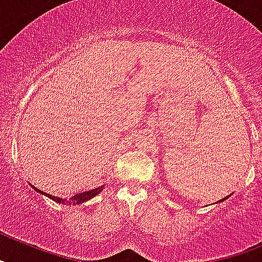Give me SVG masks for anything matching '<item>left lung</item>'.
<instances>
[{
    "label": "left lung",
    "mask_w": 262,
    "mask_h": 262,
    "mask_svg": "<svg viewBox=\"0 0 262 262\" xmlns=\"http://www.w3.org/2000/svg\"><path fill=\"white\" fill-rule=\"evenodd\" d=\"M225 200H228V196H225V198H224V200H221V201H225Z\"/></svg>",
    "instance_id": "left-lung-1"
}]
</instances>
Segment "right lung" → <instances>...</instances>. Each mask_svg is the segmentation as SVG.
Listing matches in <instances>:
<instances>
[{
	"mask_svg": "<svg viewBox=\"0 0 262 262\" xmlns=\"http://www.w3.org/2000/svg\"><path fill=\"white\" fill-rule=\"evenodd\" d=\"M32 187H33V189L36 190L37 193L44 194V195H47L48 198H51L52 201L57 202V204H73V205L83 204V202H85V201L91 200V198H94V196L97 195V194L100 193V191H103V186H100V187H96V189L88 190V191H84V193L76 194V195H73L72 198H69V201H67V200H62V198H57V196H55V195H51V194L44 193V191H41V190L36 189L34 186H32Z\"/></svg>",
	"mask_w": 262,
	"mask_h": 262,
	"instance_id": "right-lung-1",
	"label": "right lung"
}]
</instances>
